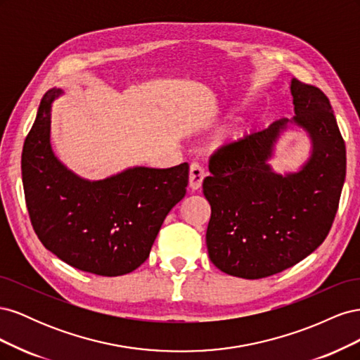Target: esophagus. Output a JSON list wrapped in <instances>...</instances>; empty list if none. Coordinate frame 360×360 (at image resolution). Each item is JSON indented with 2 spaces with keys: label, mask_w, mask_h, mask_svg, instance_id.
<instances>
[{
  "label": "esophagus",
  "mask_w": 360,
  "mask_h": 360,
  "mask_svg": "<svg viewBox=\"0 0 360 360\" xmlns=\"http://www.w3.org/2000/svg\"><path fill=\"white\" fill-rule=\"evenodd\" d=\"M204 177H205V169L202 168V165H200V163H197V162L191 163V168H189V186H191V189H193V191L200 189Z\"/></svg>",
  "instance_id": "esophagus-1"
}]
</instances>
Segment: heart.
Segmentation results:
<instances>
[{
  "instance_id": "heart-1",
  "label": "heart",
  "mask_w": 360,
  "mask_h": 360,
  "mask_svg": "<svg viewBox=\"0 0 360 360\" xmlns=\"http://www.w3.org/2000/svg\"><path fill=\"white\" fill-rule=\"evenodd\" d=\"M246 127H236L233 132H231V135H230V143H237V141H240V139H243L245 136H246Z\"/></svg>"
}]
</instances>
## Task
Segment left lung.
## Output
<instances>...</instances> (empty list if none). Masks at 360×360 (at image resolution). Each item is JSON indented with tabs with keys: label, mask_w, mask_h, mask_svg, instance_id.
<instances>
[{
	"label": "left lung",
	"mask_w": 360,
	"mask_h": 360,
	"mask_svg": "<svg viewBox=\"0 0 360 360\" xmlns=\"http://www.w3.org/2000/svg\"><path fill=\"white\" fill-rule=\"evenodd\" d=\"M292 120L212 155L202 192L212 207L205 243L212 263L225 274L259 279L297 264L328 237L345 180V143L326 94L291 79ZM291 122L313 143L309 162L282 176L266 160Z\"/></svg>",
	"instance_id": "8db88e82"
}]
</instances>
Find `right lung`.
Returning a JSON list of instances; mask_svg holds the SVG:
<instances>
[{
  "label": "right lung",
  "instance_id": "add662e5",
  "mask_svg": "<svg viewBox=\"0 0 360 360\" xmlns=\"http://www.w3.org/2000/svg\"><path fill=\"white\" fill-rule=\"evenodd\" d=\"M49 90L24 143L22 183L31 225L48 250L89 274L120 276L138 269L169 210L186 195L189 165L129 168L105 180L76 176L51 147Z\"/></svg>",
  "mask_w": 360,
  "mask_h": 360
}]
</instances>
